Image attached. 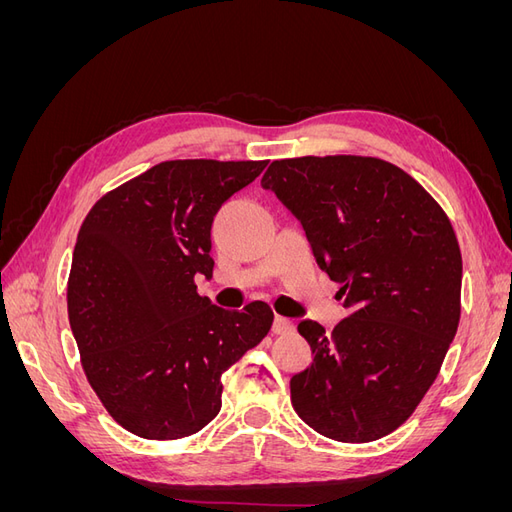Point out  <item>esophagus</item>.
<instances>
[{"label":"esophagus","mask_w":512,"mask_h":512,"mask_svg":"<svg viewBox=\"0 0 512 512\" xmlns=\"http://www.w3.org/2000/svg\"><path fill=\"white\" fill-rule=\"evenodd\" d=\"M292 329H294L292 320H288V318H284V316H275V320H273V333H275V335H286V333H290Z\"/></svg>","instance_id":"1"}]
</instances>
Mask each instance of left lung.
<instances>
[{"label": "left lung", "mask_w": 512, "mask_h": 512, "mask_svg": "<svg viewBox=\"0 0 512 512\" xmlns=\"http://www.w3.org/2000/svg\"><path fill=\"white\" fill-rule=\"evenodd\" d=\"M262 188L301 220L348 318L299 322L312 365L292 408L322 436L371 442L404 425L438 378L461 316V250L444 209L399 166L369 156L275 160Z\"/></svg>", "instance_id": "8db88e82"}]
</instances>
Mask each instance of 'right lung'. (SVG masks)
Segmentation results:
<instances>
[{
    "instance_id": "1",
    "label": "right lung",
    "mask_w": 512,
    "mask_h": 512,
    "mask_svg": "<svg viewBox=\"0 0 512 512\" xmlns=\"http://www.w3.org/2000/svg\"><path fill=\"white\" fill-rule=\"evenodd\" d=\"M267 160H168L106 192L74 245L68 318L91 389L145 440H179L222 408V374L258 346L273 309L228 312L196 292L213 275V215Z\"/></svg>"
}]
</instances>
